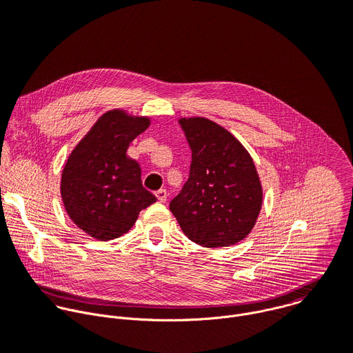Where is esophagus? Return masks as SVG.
<instances>
[{
    "instance_id": "1",
    "label": "esophagus",
    "mask_w": 353,
    "mask_h": 353,
    "mask_svg": "<svg viewBox=\"0 0 353 353\" xmlns=\"http://www.w3.org/2000/svg\"><path fill=\"white\" fill-rule=\"evenodd\" d=\"M157 198H158V201L159 203H166V199H168V191L166 190H159V191H157Z\"/></svg>"
}]
</instances>
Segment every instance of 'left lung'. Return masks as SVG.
Listing matches in <instances>:
<instances>
[{"label":"left lung","mask_w":353,"mask_h":353,"mask_svg":"<svg viewBox=\"0 0 353 353\" xmlns=\"http://www.w3.org/2000/svg\"><path fill=\"white\" fill-rule=\"evenodd\" d=\"M192 152L190 177L170 211L184 234L205 247H228L253 230L263 185L253 158L226 128L207 117H180Z\"/></svg>","instance_id":"left-lung-1"}]
</instances>
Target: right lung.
I'll use <instances>...</instances> for the list:
<instances>
[{"label": "right lung", "instance_id": "1", "mask_svg": "<svg viewBox=\"0 0 353 353\" xmlns=\"http://www.w3.org/2000/svg\"><path fill=\"white\" fill-rule=\"evenodd\" d=\"M150 125L148 116L112 109L100 116L68 155L60 191L70 219L90 237L106 241L127 233L142 210L157 203L143 188L130 143Z\"/></svg>", "mask_w": 353, "mask_h": 353}]
</instances>
